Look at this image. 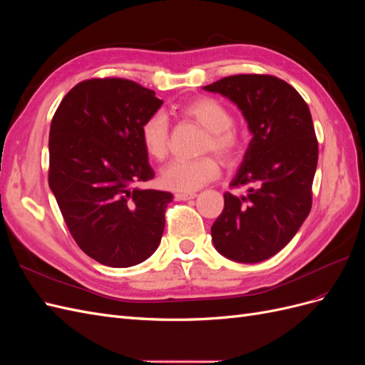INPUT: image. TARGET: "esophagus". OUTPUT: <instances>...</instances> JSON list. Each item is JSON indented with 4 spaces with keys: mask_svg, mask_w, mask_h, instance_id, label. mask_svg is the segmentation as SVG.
Segmentation results:
<instances>
[{
    "mask_svg": "<svg viewBox=\"0 0 365 365\" xmlns=\"http://www.w3.org/2000/svg\"><path fill=\"white\" fill-rule=\"evenodd\" d=\"M175 197H176V200H180V201H189V200H193V197H196V193H193V192H180V193L175 195Z\"/></svg>",
    "mask_w": 365,
    "mask_h": 365,
    "instance_id": "34e87169",
    "label": "esophagus"
}]
</instances>
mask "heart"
<instances>
[{"label": "heart", "mask_w": 365, "mask_h": 365, "mask_svg": "<svg viewBox=\"0 0 365 365\" xmlns=\"http://www.w3.org/2000/svg\"><path fill=\"white\" fill-rule=\"evenodd\" d=\"M176 113L207 129L204 150H213L227 161L236 160L244 150L245 138L233 126V114L213 97H196L176 108ZM140 140L148 155L161 161L169 153V123L161 113L149 115L141 123ZM220 172L216 157L205 155L196 160H173L161 170V184L178 192H192L213 181Z\"/></svg>", "instance_id": "heart-1"}]
</instances>
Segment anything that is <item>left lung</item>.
Returning a JSON list of instances; mask_svg holds the SVG:
<instances>
[{
  "label": "left lung",
  "mask_w": 365,
  "mask_h": 365,
  "mask_svg": "<svg viewBox=\"0 0 365 365\" xmlns=\"http://www.w3.org/2000/svg\"><path fill=\"white\" fill-rule=\"evenodd\" d=\"M204 90L235 102L252 134L230 187L224 210L212 227L222 256L257 263L289 244L312 208L318 141L312 115L294 86L271 74H235Z\"/></svg>",
  "instance_id": "left-lung-1"
}]
</instances>
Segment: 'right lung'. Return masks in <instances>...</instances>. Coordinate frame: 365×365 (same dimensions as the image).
<instances>
[{
  "label": "right lung",
  "instance_id": "add662e5",
  "mask_svg": "<svg viewBox=\"0 0 365 365\" xmlns=\"http://www.w3.org/2000/svg\"><path fill=\"white\" fill-rule=\"evenodd\" d=\"M161 105L134 81L103 77L71 88L53 115L50 189L76 244L106 267L141 263L160 245L173 196L137 185L155 175L140 128Z\"/></svg>",
  "mask_w": 365,
  "mask_h": 365
}]
</instances>
